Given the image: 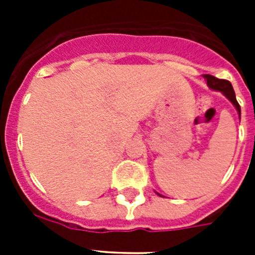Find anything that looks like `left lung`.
<instances>
[{
    "label": "left lung",
    "mask_w": 255,
    "mask_h": 255,
    "mask_svg": "<svg viewBox=\"0 0 255 255\" xmlns=\"http://www.w3.org/2000/svg\"><path fill=\"white\" fill-rule=\"evenodd\" d=\"M203 76L206 78L208 87L211 88V89H213V91L221 92V93L224 94L227 100H229L230 102L235 106V108L238 110L239 115H240V105H239L238 101H236L235 92H234V88H233V85H231V83H230L229 80H225V79H218L213 75H203Z\"/></svg>",
    "instance_id": "8db88e82"
}]
</instances>
